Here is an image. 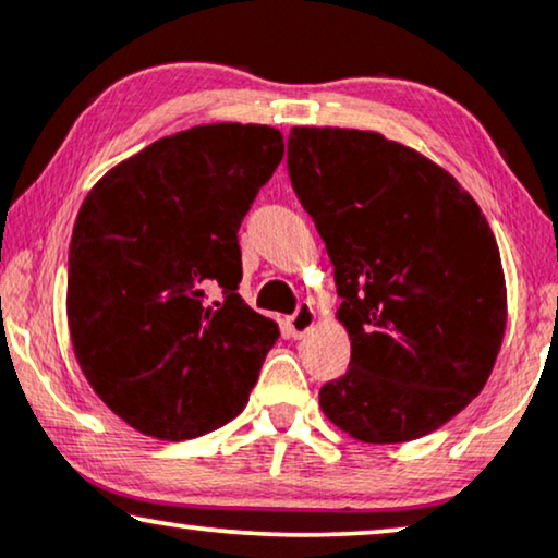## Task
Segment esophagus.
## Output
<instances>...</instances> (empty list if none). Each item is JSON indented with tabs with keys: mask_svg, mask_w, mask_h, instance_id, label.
I'll list each match as a JSON object with an SVG mask.
<instances>
[{
	"mask_svg": "<svg viewBox=\"0 0 558 558\" xmlns=\"http://www.w3.org/2000/svg\"><path fill=\"white\" fill-rule=\"evenodd\" d=\"M315 325V310L310 304H300L292 317H287V330L292 338H304Z\"/></svg>",
	"mask_w": 558,
	"mask_h": 558,
	"instance_id": "esophagus-1",
	"label": "esophagus"
}]
</instances>
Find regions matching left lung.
I'll use <instances>...</instances> for the list:
<instances>
[{"label":"left lung","mask_w":558,"mask_h":558,"mask_svg":"<svg viewBox=\"0 0 558 558\" xmlns=\"http://www.w3.org/2000/svg\"><path fill=\"white\" fill-rule=\"evenodd\" d=\"M287 144L350 335V368L319 388V407L371 445L439 429L483 391L506 332L483 210L447 170L376 132L294 126Z\"/></svg>","instance_id":"1"}]
</instances>
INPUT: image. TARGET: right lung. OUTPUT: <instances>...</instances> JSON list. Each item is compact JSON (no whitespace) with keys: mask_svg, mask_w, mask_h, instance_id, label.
Returning <instances> with one entry per match:
<instances>
[{"mask_svg":"<svg viewBox=\"0 0 558 558\" xmlns=\"http://www.w3.org/2000/svg\"><path fill=\"white\" fill-rule=\"evenodd\" d=\"M281 157L279 129L195 126L124 159L83 201L68 251L73 350L136 432L195 439L246 407L279 327L239 294V228ZM213 283L225 300L208 305Z\"/></svg>","mask_w":558,"mask_h":558,"instance_id":"add662e5","label":"right lung"}]
</instances>
